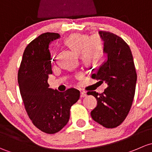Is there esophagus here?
<instances>
[{"label":"esophagus","mask_w":152,"mask_h":152,"mask_svg":"<svg viewBox=\"0 0 152 152\" xmlns=\"http://www.w3.org/2000/svg\"><path fill=\"white\" fill-rule=\"evenodd\" d=\"M87 96V94L84 91H80V98L86 97Z\"/></svg>","instance_id":"esophagus-1"}]
</instances>
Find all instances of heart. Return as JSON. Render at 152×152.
<instances>
[{
    "instance_id": "heart-1",
    "label": "heart",
    "mask_w": 152,
    "mask_h": 152,
    "mask_svg": "<svg viewBox=\"0 0 152 152\" xmlns=\"http://www.w3.org/2000/svg\"><path fill=\"white\" fill-rule=\"evenodd\" d=\"M65 44L79 55L81 61L86 66L97 63L104 52L103 42L97 35L88 37L83 34H73L66 39Z\"/></svg>"
}]
</instances>
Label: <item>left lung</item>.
I'll return each mask as SVG.
<instances>
[{
	"label": "left lung",
	"mask_w": 152,
	"mask_h": 152,
	"mask_svg": "<svg viewBox=\"0 0 152 152\" xmlns=\"http://www.w3.org/2000/svg\"><path fill=\"white\" fill-rule=\"evenodd\" d=\"M104 42V52L107 59L92 78L107 83L104 92L88 91L97 101L91 112L92 118L106 128H115L124 121L129 113L135 92L137 73L129 45L118 36L99 31Z\"/></svg>",
	"instance_id": "left-lung-1"
}]
</instances>
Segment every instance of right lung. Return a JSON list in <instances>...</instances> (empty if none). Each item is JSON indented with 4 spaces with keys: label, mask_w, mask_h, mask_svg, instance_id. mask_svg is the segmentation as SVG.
<instances>
[{
    "label": "right lung",
    "mask_w": 152,
    "mask_h": 152,
    "mask_svg": "<svg viewBox=\"0 0 152 152\" xmlns=\"http://www.w3.org/2000/svg\"><path fill=\"white\" fill-rule=\"evenodd\" d=\"M60 37L57 33H45L28 45L18 70V84L25 108L34 126L48 134L64 127L70 108L80 98V91L69 88L59 92L49 88L53 73L49 45Z\"/></svg>",
    "instance_id": "right-lung-1"
}]
</instances>
